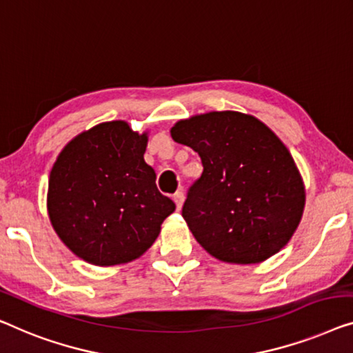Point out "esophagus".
Masks as SVG:
<instances>
[{
    "mask_svg": "<svg viewBox=\"0 0 353 353\" xmlns=\"http://www.w3.org/2000/svg\"><path fill=\"white\" fill-rule=\"evenodd\" d=\"M174 203H176L177 210H181L182 203H183V192H182V190H177V192L174 193Z\"/></svg>",
    "mask_w": 353,
    "mask_h": 353,
    "instance_id": "obj_1",
    "label": "esophagus"
}]
</instances>
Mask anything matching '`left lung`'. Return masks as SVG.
<instances>
[{"instance_id": "left-lung-1", "label": "left lung", "mask_w": 353, "mask_h": 353, "mask_svg": "<svg viewBox=\"0 0 353 353\" xmlns=\"http://www.w3.org/2000/svg\"><path fill=\"white\" fill-rule=\"evenodd\" d=\"M171 137L201 158L203 172L188 188L182 217L211 256L257 264L291 240L305 188L272 129L240 112H210L177 121Z\"/></svg>"}]
</instances>
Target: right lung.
Returning <instances> with one entry per match:
<instances>
[{
    "label": "right lung",
    "mask_w": 353,
    "mask_h": 353,
    "mask_svg": "<svg viewBox=\"0 0 353 353\" xmlns=\"http://www.w3.org/2000/svg\"><path fill=\"white\" fill-rule=\"evenodd\" d=\"M147 141V132H134L126 121L101 123L72 139L54 163L49 219L68 250L89 264L137 259L176 210L143 160Z\"/></svg>",
    "instance_id": "add662e5"
}]
</instances>
